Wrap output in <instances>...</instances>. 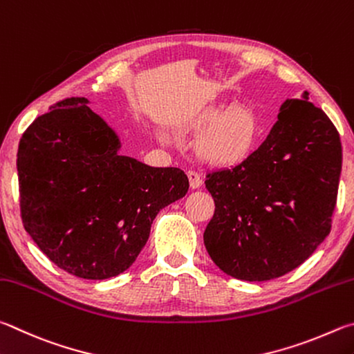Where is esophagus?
Here are the masks:
<instances>
[{"mask_svg":"<svg viewBox=\"0 0 354 354\" xmlns=\"http://www.w3.org/2000/svg\"><path fill=\"white\" fill-rule=\"evenodd\" d=\"M188 180H189L191 189H197L202 187V178L196 171H188Z\"/></svg>","mask_w":354,"mask_h":354,"instance_id":"esophagus-1","label":"esophagus"}]
</instances>
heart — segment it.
<instances>
[{"instance_id": "obj_1", "label": "heart", "mask_w": 354, "mask_h": 354, "mask_svg": "<svg viewBox=\"0 0 354 354\" xmlns=\"http://www.w3.org/2000/svg\"><path fill=\"white\" fill-rule=\"evenodd\" d=\"M185 132L199 135L196 155L213 166L243 163L257 146L259 118L247 105L224 101L208 105L185 124Z\"/></svg>"}]
</instances>
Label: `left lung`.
<instances>
[{"label":"left lung","instance_id":"left-lung-1","mask_svg":"<svg viewBox=\"0 0 354 354\" xmlns=\"http://www.w3.org/2000/svg\"><path fill=\"white\" fill-rule=\"evenodd\" d=\"M342 145L325 111L286 99L278 121L243 163L207 174L214 214L203 243L214 264L244 281L299 268L331 230Z\"/></svg>","mask_w":354,"mask_h":354}]
</instances>
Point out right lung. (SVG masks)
Segmentation results:
<instances>
[{"label":"right lung","instance_id":"right-lung-1","mask_svg":"<svg viewBox=\"0 0 354 354\" xmlns=\"http://www.w3.org/2000/svg\"><path fill=\"white\" fill-rule=\"evenodd\" d=\"M85 97L54 104L24 130L17 171L24 230L68 274H122L146 245L161 208L188 193L178 167L118 153L120 138Z\"/></svg>","mask_w":354,"mask_h":354}]
</instances>
